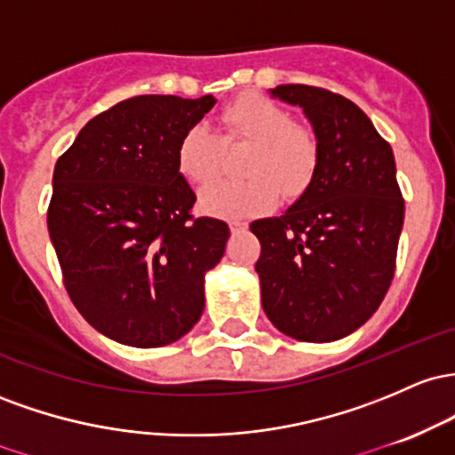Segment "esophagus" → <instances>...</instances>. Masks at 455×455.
<instances>
[{
	"label": "esophagus",
	"instance_id": "1",
	"mask_svg": "<svg viewBox=\"0 0 455 455\" xmlns=\"http://www.w3.org/2000/svg\"><path fill=\"white\" fill-rule=\"evenodd\" d=\"M229 229H232L234 234L244 232V229H247V223H244V221H229Z\"/></svg>",
	"mask_w": 455,
	"mask_h": 455
}]
</instances>
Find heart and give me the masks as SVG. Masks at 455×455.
<instances>
[{
  "label": "heart",
  "instance_id": "obj_1",
  "mask_svg": "<svg viewBox=\"0 0 455 455\" xmlns=\"http://www.w3.org/2000/svg\"><path fill=\"white\" fill-rule=\"evenodd\" d=\"M223 146H249L241 180H223L204 188L202 206L219 217L243 219L268 211L277 202L305 196L323 159L318 132L307 122L292 120L285 107L262 94H243L219 114V135L193 124L176 146L178 172L193 185H208L223 165Z\"/></svg>",
  "mask_w": 455,
  "mask_h": 455
}]
</instances>
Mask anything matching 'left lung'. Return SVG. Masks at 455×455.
I'll return each instance as SVG.
<instances>
[{"label":"left lung","instance_id":"obj_1","mask_svg":"<svg viewBox=\"0 0 455 455\" xmlns=\"http://www.w3.org/2000/svg\"><path fill=\"white\" fill-rule=\"evenodd\" d=\"M323 144L311 187L288 212L251 223L268 320L300 341H333L371 318L393 282L404 223L395 159L352 100L315 85H277Z\"/></svg>","mask_w":455,"mask_h":455}]
</instances>
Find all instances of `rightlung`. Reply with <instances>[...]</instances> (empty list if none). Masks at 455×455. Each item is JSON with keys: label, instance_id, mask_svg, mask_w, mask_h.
Wrapping results in <instances>:
<instances>
[{"label": "right lung", "instance_id": "add662e5", "mask_svg": "<svg viewBox=\"0 0 455 455\" xmlns=\"http://www.w3.org/2000/svg\"><path fill=\"white\" fill-rule=\"evenodd\" d=\"M214 99L146 94L92 117L60 156L47 226L70 300L96 331L135 348L172 344L204 309V275L226 221L196 217L176 146Z\"/></svg>", "mask_w": 455, "mask_h": 455}]
</instances>
